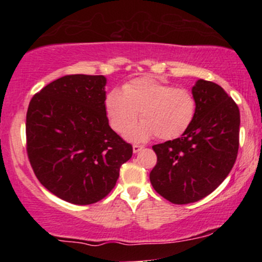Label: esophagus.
Instances as JSON below:
<instances>
[{
	"instance_id": "obj_1",
	"label": "esophagus",
	"mask_w": 262,
	"mask_h": 262,
	"mask_svg": "<svg viewBox=\"0 0 262 262\" xmlns=\"http://www.w3.org/2000/svg\"><path fill=\"white\" fill-rule=\"evenodd\" d=\"M143 148H144V146L140 145V144H134V145H133V152H134V154H137V152H139Z\"/></svg>"
}]
</instances>
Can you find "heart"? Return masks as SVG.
<instances>
[{
	"label": "heart",
	"mask_w": 262,
	"mask_h": 262,
	"mask_svg": "<svg viewBox=\"0 0 262 262\" xmlns=\"http://www.w3.org/2000/svg\"><path fill=\"white\" fill-rule=\"evenodd\" d=\"M108 122L122 133L136 120L141 112L143 121L125 133L132 141H144L152 135L161 140L181 137L191 127L197 112L193 93L151 76L138 77L107 93L104 100Z\"/></svg>",
	"instance_id": "heart-1"
}]
</instances>
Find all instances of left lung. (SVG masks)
I'll list each match as a JSON object with an SVG mask.
<instances>
[{"label": "left lung", "instance_id": "1", "mask_svg": "<svg viewBox=\"0 0 262 262\" xmlns=\"http://www.w3.org/2000/svg\"><path fill=\"white\" fill-rule=\"evenodd\" d=\"M197 112L181 137L152 146L158 162L150 182L171 203L202 200L224 181L239 149L240 112L221 86L198 80L192 87Z\"/></svg>", "mask_w": 262, "mask_h": 262}]
</instances>
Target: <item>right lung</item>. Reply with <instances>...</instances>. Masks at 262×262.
I'll return each mask as SVG.
<instances>
[{
	"mask_svg": "<svg viewBox=\"0 0 262 262\" xmlns=\"http://www.w3.org/2000/svg\"><path fill=\"white\" fill-rule=\"evenodd\" d=\"M103 75H68L33 96L27 112V152L39 182L79 206L112 191L133 154L108 124Z\"/></svg>",
	"mask_w": 262,
	"mask_h": 262,
	"instance_id": "1",
	"label": "right lung"
}]
</instances>
